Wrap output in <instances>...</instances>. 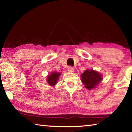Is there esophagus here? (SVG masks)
I'll use <instances>...</instances> for the list:
<instances>
[{
    "label": "esophagus",
    "mask_w": 132,
    "mask_h": 132,
    "mask_svg": "<svg viewBox=\"0 0 132 132\" xmlns=\"http://www.w3.org/2000/svg\"><path fill=\"white\" fill-rule=\"evenodd\" d=\"M68 70L69 72H70V73L74 72V69H73V68H72V67H71V66H69V67L68 69Z\"/></svg>",
    "instance_id": "obj_1"
}]
</instances>
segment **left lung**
Wrapping results in <instances>:
<instances>
[{
	"label": "left lung",
	"instance_id": "left-lung-1",
	"mask_svg": "<svg viewBox=\"0 0 132 132\" xmlns=\"http://www.w3.org/2000/svg\"><path fill=\"white\" fill-rule=\"evenodd\" d=\"M82 82L85 87L88 90H92L101 81L102 75L97 71L91 70H86L81 75Z\"/></svg>",
	"mask_w": 132,
	"mask_h": 132
}]
</instances>
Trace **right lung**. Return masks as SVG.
Here are the masks:
<instances>
[{"mask_svg":"<svg viewBox=\"0 0 132 132\" xmlns=\"http://www.w3.org/2000/svg\"><path fill=\"white\" fill-rule=\"evenodd\" d=\"M60 75H61V73L57 72L51 73V74L48 76V79L46 80L48 83L51 86H55V85L56 84L57 80H59Z\"/></svg>","mask_w":132,"mask_h":132,"instance_id":"right-lung-1","label":"right lung"}]
</instances>
